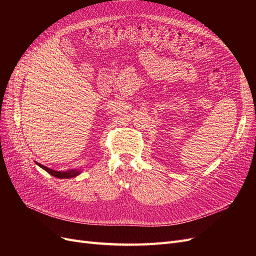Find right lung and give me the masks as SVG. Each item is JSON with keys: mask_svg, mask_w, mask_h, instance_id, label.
I'll return each mask as SVG.
<instances>
[{"mask_svg": "<svg viewBox=\"0 0 256 256\" xmlns=\"http://www.w3.org/2000/svg\"><path fill=\"white\" fill-rule=\"evenodd\" d=\"M35 164L38 166H40L42 168H44V171L48 172L50 175L56 177V178H62V180H63V178H72V177H76V176H78L79 174H81V171L78 168H76V170H69V171H65V172L64 171L60 172V171H56V170L49 168L47 166H44V164H38V162H35Z\"/></svg>", "mask_w": 256, "mask_h": 256, "instance_id": "add662e5", "label": "right lung"}]
</instances>
